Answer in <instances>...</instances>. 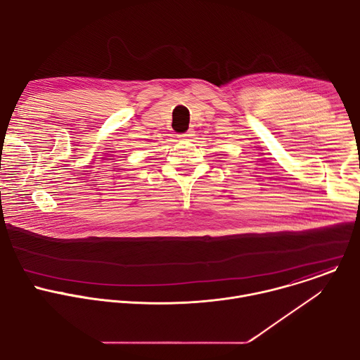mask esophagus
I'll list each match as a JSON object with an SVG mask.
<instances>
[{
	"mask_svg": "<svg viewBox=\"0 0 360 360\" xmlns=\"http://www.w3.org/2000/svg\"><path fill=\"white\" fill-rule=\"evenodd\" d=\"M192 131H188V132H185V134H182V135H179V138L181 139H191L192 138Z\"/></svg>",
	"mask_w": 360,
	"mask_h": 360,
	"instance_id": "34e87169",
	"label": "esophagus"
}]
</instances>
